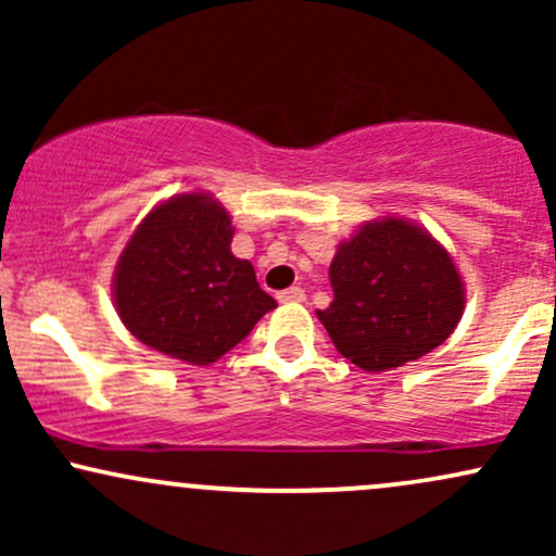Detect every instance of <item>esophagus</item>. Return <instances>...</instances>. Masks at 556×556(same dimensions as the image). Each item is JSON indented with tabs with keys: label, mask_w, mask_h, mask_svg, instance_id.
Masks as SVG:
<instances>
[{
	"label": "esophagus",
	"mask_w": 556,
	"mask_h": 556,
	"mask_svg": "<svg viewBox=\"0 0 556 556\" xmlns=\"http://www.w3.org/2000/svg\"><path fill=\"white\" fill-rule=\"evenodd\" d=\"M277 300L279 303H303L305 290H300V287H287V290L277 292Z\"/></svg>",
	"instance_id": "esophagus-1"
}]
</instances>
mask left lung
Returning <instances> with one entry per match:
<instances>
[{"label":"left lung","instance_id":"left-lung-1","mask_svg":"<svg viewBox=\"0 0 556 556\" xmlns=\"http://www.w3.org/2000/svg\"><path fill=\"white\" fill-rule=\"evenodd\" d=\"M334 300L316 311L331 342L363 371H389L455 331L465 285L446 248L400 216L366 222L329 266Z\"/></svg>","mask_w":556,"mask_h":556}]
</instances>
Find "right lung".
<instances>
[{
    "label": "right lung",
    "mask_w": 556,
    "mask_h": 556,
    "mask_svg": "<svg viewBox=\"0 0 556 556\" xmlns=\"http://www.w3.org/2000/svg\"><path fill=\"white\" fill-rule=\"evenodd\" d=\"M232 219L212 193H182L146 214L114 269V305L136 340L208 366L277 308L251 261L232 256Z\"/></svg>",
    "instance_id": "obj_1"
}]
</instances>
